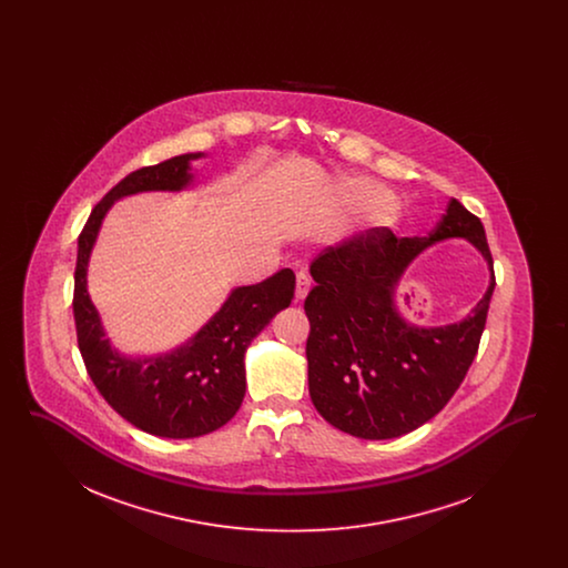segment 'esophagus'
<instances>
[{
	"label": "esophagus",
	"mask_w": 568,
	"mask_h": 568,
	"mask_svg": "<svg viewBox=\"0 0 568 568\" xmlns=\"http://www.w3.org/2000/svg\"><path fill=\"white\" fill-rule=\"evenodd\" d=\"M308 290H311V278H308V274L306 272H297L296 278V302H302L306 294H308Z\"/></svg>",
	"instance_id": "esophagus-1"
}]
</instances>
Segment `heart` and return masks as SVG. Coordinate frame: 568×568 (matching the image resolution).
<instances>
[{
    "label": "heart",
    "instance_id": "obj_1",
    "mask_svg": "<svg viewBox=\"0 0 568 568\" xmlns=\"http://www.w3.org/2000/svg\"><path fill=\"white\" fill-rule=\"evenodd\" d=\"M347 195L349 200L355 202L357 206H364V209H381L389 202V193L387 190H383L377 183H371V181H355L349 187H347ZM378 219L389 223L392 216L387 211H381Z\"/></svg>",
    "mask_w": 568,
    "mask_h": 568
}]
</instances>
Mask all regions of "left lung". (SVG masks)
Returning <instances> with one entry per match:
<instances>
[{
	"label": "left lung",
	"mask_w": 568,
	"mask_h": 568,
	"mask_svg": "<svg viewBox=\"0 0 568 568\" xmlns=\"http://www.w3.org/2000/svg\"><path fill=\"white\" fill-rule=\"evenodd\" d=\"M445 237H466L483 251L493 274L487 296L458 325H406L393 304L395 283L426 245ZM311 274L315 287L304 300L308 392L325 422L357 438L383 440L433 419L477 355L496 287L479 216L454 197L428 236L398 239L375 227L327 246Z\"/></svg>",
	"instance_id": "8db88e82"
}]
</instances>
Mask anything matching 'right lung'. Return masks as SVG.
<instances>
[{
	"label": "right lung",
	"mask_w": 568,
	"mask_h": 568,
	"mask_svg": "<svg viewBox=\"0 0 568 568\" xmlns=\"http://www.w3.org/2000/svg\"><path fill=\"white\" fill-rule=\"evenodd\" d=\"M187 153L128 174L95 204L79 236L74 271V322L84 368L98 392L123 419L163 438H193L227 424L246 389L244 352L251 341L287 308L296 274L290 268L234 290L215 317L190 343L158 357H123L110 349L98 311L87 294V264L102 219L112 202L140 191H179L191 183Z\"/></svg>",
	"instance_id": "add662e5"
}]
</instances>
